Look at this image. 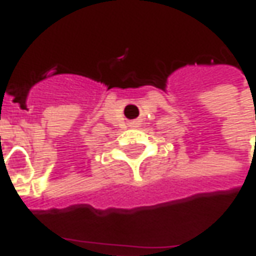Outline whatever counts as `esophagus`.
I'll list each match as a JSON object with an SVG mask.
<instances>
[{
	"instance_id": "esophagus-1",
	"label": "esophagus",
	"mask_w": 256,
	"mask_h": 256,
	"mask_svg": "<svg viewBox=\"0 0 256 256\" xmlns=\"http://www.w3.org/2000/svg\"><path fill=\"white\" fill-rule=\"evenodd\" d=\"M140 122H141V121H138V120H134V121H131V122H130V126L136 128V126H140Z\"/></svg>"
}]
</instances>
